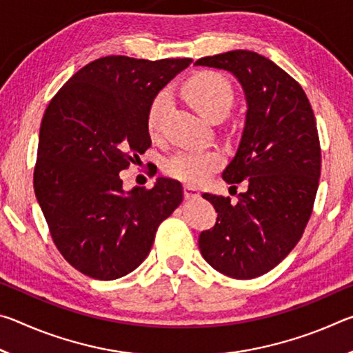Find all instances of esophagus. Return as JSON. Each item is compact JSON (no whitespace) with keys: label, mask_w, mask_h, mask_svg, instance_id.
<instances>
[{"label":"esophagus","mask_w":353,"mask_h":353,"mask_svg":"<svg viewBox=\"0 0 353 353\" xmlns=\"http://www.w3.org/2000/svg\"><path fill=\"white\" fill-rule=\"evenodd\" d=\"M183 196H185V199H198L201 196V191L196 190L194 187H190V185H185Z\"/></svg>","instance_id":"34e87169"}]
</instances>
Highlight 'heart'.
<instances>
[{
  "instance_id": "1",
  "label": "heart",
  "mask_w": 353,
  "mask_h": 353,
  "mask_svg": "<svg viewBox=\"0 0 353 353\" xmlns=\"http://www.w3.org/2000/svg\"><path fill=\"white\" fill-rule=\"evenodd\" d=\"M185 98L201 115L210 119L223 118L234 105L235 93L232 83L214 71H201L190 77L183 87ZM171 97L163 90L155 94L146 113V128L152 137L159 134L160 124L170 109ZM225 155L221 149H182L165 160L163 170L168 176L191 187L205 183L223 168Z\"/></svg>"
}]
</instances>
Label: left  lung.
<instances>
[{
  "label": "left lung",
  "mask_w": 353,
  "mask_h": 353,
  "mask_svg": "<svg viewBox=\"0 0 353 353\" xmlns=\"http://www.w3.org/2000/svg\"><path fill=\"white\" fill-rule=\"evenodd\" d=\"M196 65L227 70L248 101L246 126L235 159L223 172L230 198L204 193L218 212L213 229L199 236L208 265L246 280L276 268L302 238L312 216L321 176V145L312 104L296 79L265 56L235 50Z\"/></svg>",
  "instance_id": "1"
}]
</instances>
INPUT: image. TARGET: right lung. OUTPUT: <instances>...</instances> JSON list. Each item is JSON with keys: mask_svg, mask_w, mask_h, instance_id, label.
Wrapping results in <instances>:
<instances>
[{"mask_svg": "<svg viewBox=\"0 0 353 353\" xmlns=\"http://www.w3.org/2000/svg\"><path fill=\"white\" fill-rule=\"evenodd\" d=\"M191 59H97L70 77L40 124L34 190L59 252L98 280L132 272L152 248L162 221L181 205L183 188L159 179L123 190L119 171L151 146L152 98Z\"/></svg>", "mask_w": 353, "mask_h": 353, "instance_id": "1", "label": "right lung"}]
</instances>
